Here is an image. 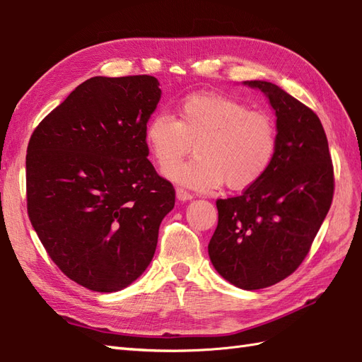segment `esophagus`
I'll return each instance as SVG.
<instances>
[{
    "label": "esophagus",
    "instance_id": "34e87169",
    "mask_svg": "<svg viewBox=\"0 0 362 362\" xmlns=\"http://www.w3.org/2000/svg\"><path fill=\"white\" fill-rule=\"evenodd\" d=\"M194 197H192L189 192H186L184 189H176V199H178V202H189V199H192Z\"/></svg>",
    "mask_w": 362,
    "mask_h": 362
}]
</instances>
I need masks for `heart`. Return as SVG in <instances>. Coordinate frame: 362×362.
<instances>
[{
	"label": "heart",
	"instance_id": "b5f03b06",
	"mask_svg": "<svg viewBox=\"0 0 362 362\" xmlns=\"http://www.w3.org/2000/svg\"><path fill=\"white\" fill-rule=\"evenodd\" d=\"M151 158L168 180L198 192L243 190L259 182L276 159L279 136L263 111L218 93H194L170 115H153L144 127ZM196 144V158L173 165Z\"/></svg>",
	"mask_w": 362,
	"mask_h": 362
}]
</instances>
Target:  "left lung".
<instances>
[{
  "mask_svg": "<svg viewBox=\"0 0 362 362\" xmlns=\"http://www.w3.org/2000/svg\"><path fill=\"white\" fill-rule=\"evenodd\" d=\"M243 85L267 95L277 117L279 147L259 182L216 202L218 226L207 249L223 279L252 291L280 282L303 262L332 206L334 178L316 113L271 82Z\"/></svg>",
  "mask_w": 362,
  "mask_h": 362,
  "instance_id": "1",
  "label": "left lung"
}]
</instances>
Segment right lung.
I'll use <instances>...</instances> for the list:
<instances>
[{
  "mask_svg": "<svg viewBox=\"0 0 362 362\" xmlns=\"http://www.w3.org/2000/svg\"><path fill=\"white\" fill-rule=\"evenodd\" d=\"M160 94L151 76L91 77L30 136V223L63 274L88 290L132 285L175 206V189L147 159L144 141Z\"/></svg>",
  "mask_w": 362,
  "mask_h": 362,
  "instance_id": "obj_1",
  "label": "right lung"
}]
</instances>
